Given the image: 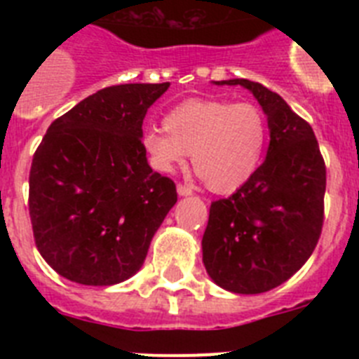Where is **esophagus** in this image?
<instances>
[{
  "label": "esophagus",
  "mask_w": 359,
  "mask_h": 359,
  "mask_svg": "<svg viewBox=\"0 0 359 359\" xmlns=\"http://www.w3.org/2000/svg\"><path fill=\"white\" fill-rule=\"evenodd\" d=\"M192 192H194V190H192V187L183 185V183H180V185H177V194L180 196H192Z\"/></svg>",
  "instance_id": "34e87169"
}]
</instances>
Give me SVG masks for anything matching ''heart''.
<instances>
[{"mask_svg":"<svg viewBox=\"0 0 359 359\" xmlns=\"http://www.w3.org/2000/svg\"><path fill=\"white\" fill-rule=\"evenodd\" d=\"M268 133L264 111L255 104L190 98L165 115L163 129L142 135V147L158 172H172L190 152L201 182L217 194H230L259 169Z\"/></svg>","mask_w":359,"mask_h":359,"instance_id":"b5f03b06","label":"heart"}]
</instances>
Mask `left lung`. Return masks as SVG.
<instances>
[{
	"label": "left lung",
	"instance_id": "obj_1",
	"mask_svg": "<svg viewBox=\"0 0 359 359\" xmlns=\"http://www.w3.org/2000/svg\"><path fill=\"white\" fill-rule=\"evenodd\" d=\"M243 86L268 116L266 160L230 198L210 205L203 236V262L223 290L257 294L293 277L322 233L325 161L309 123L286 100L246 79Z\"/></svg>",
	"mask_w": 359,
	"mask_h": 359
}]
</instances>
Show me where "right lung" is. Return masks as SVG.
Masks as SVG:
<instances>
[{
  "mask_svg": "<svg viewBox=\"0 0 359 359\" xmlns=\"http://www.w3.org/2000/svg\"><path fill=\"white\" fill-rule=\"evenodd\" d=\"M161 84L109 86L53 120L30 169L32 230L43 259L84 286L128 280L177 201L170 177L152 172L142 147Z\"/></svg>",
  "mask_w": 359,
  "mask_h": 359,
  "instance_id": "obj_1",
  "label": "right lung"
}]
</instances>
